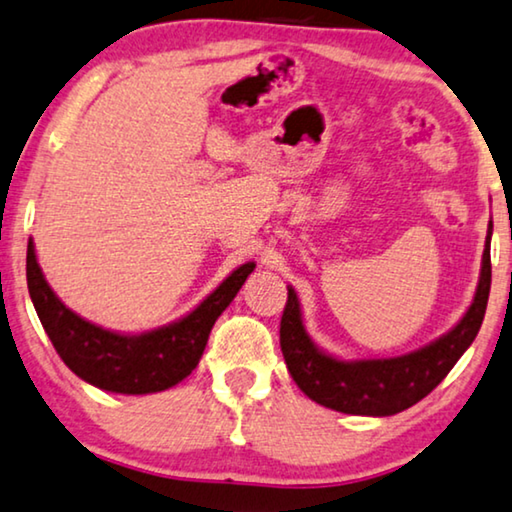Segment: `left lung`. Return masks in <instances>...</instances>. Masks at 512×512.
Returning a JSON list of instances; mask_svg holds the SVG:
<instances>
[{"instance_id": "left-lung-1", "label": "left lung", "mask_w": 512, "mask_h": 512, "mask_svg": "<svg viewBox=\"0 0 512 512\" xmlns=\"http://www.w3.org/2000/svg\"><path fill=\"white\" fill-rule=\"evenodd\" d=\"M490 242L492 221L487 228L476 295L455 328L418 351L397 355V358L339 360L325 353L307 335L298 293L293 291V286H288L279 344L288 372L298 388L316 404L351 413V416H395L418 404L446 379L483 325L492 284Z\"/></svg>"}]
</instances>
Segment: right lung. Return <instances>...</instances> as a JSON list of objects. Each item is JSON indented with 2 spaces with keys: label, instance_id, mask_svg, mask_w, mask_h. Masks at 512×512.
I'll return each mask as SVG.
<instances>
[{
  "label": "right lung",
  "instance_id": "add662e5",
  "mask_svg": "<svg viewBox=\"0 0 512 512\" xmlns=\"http://www.w3.org/2000/svg\"><path fill=\"white\" fill-rule=\"evenodd\" d=\"M256 263L233 270L207 298L180 321L164 328L122 335L80 318L57 298L36 263L34 242L27 244V288L43 330L59 358L94 388L122 395H147L173 388L194 372L217 318L254 272Z\"/></svg>",
  "mask_w": 512,
  "mask_h": 512
}]
</instances>
